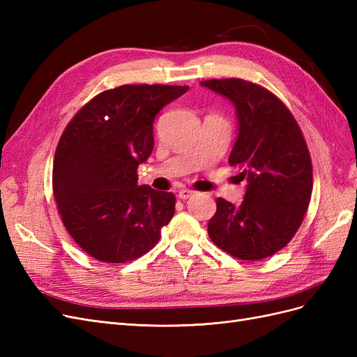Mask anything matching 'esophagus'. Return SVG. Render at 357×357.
I'll list each match as a JSON object with an SVG mask.
<instances>
[{"label":"esophagus","mask_w":357,"mask_h":357,"mask_svg":"<svg viewBox=\"0 0 357 357\" xmlns=\"http://www.w3.org/2000/svg\"><path fill=\"white\" fill-rule=\"evenodd\" d=\"M190 197H193V192L189 189H181L178 190V198L180 199H189Z\"/></svg>","instance_id":"1"}]
</instances>
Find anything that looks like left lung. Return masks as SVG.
<instances>
[{
    "mask_svg": "<svg viewBox=\"0 0 357 357\" xmlns=\"http://www.w3.org/2000/svg\"><path fill=\"white\" fill-rule=\"evenodd\" d=\"M201 86L235 107L238 135L229 165L247 181L240 205L215 199L210 238L243 261L273 256L294 238L310 204L312 165L305 139L287 107L261 86L241 79Z\"/></svg>",
    "mask_w": 357,
    "mask_h": 357,
    "instance_id": "left-lung-1",
    "label": "left lung"
}]
</instances>
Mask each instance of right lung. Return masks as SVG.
<instances>
[{"mask_svg":"<svg viewBox=\"0 0 357 357\" xmlns=\"http://www.w3.org/2000/svg\"><path fill=\"white\" fill-rule=\"evenodd\" d=\"M189 86L123 84L73 117L53 162V195L73 240L101 262L123 264L158 244L174 215L171 192L138 186L155 146L153 122Z\"/></svg>","mask_w":357,"mask_h":357,"instance_id":"obj_1","label":"right lung"}]
</instances>
